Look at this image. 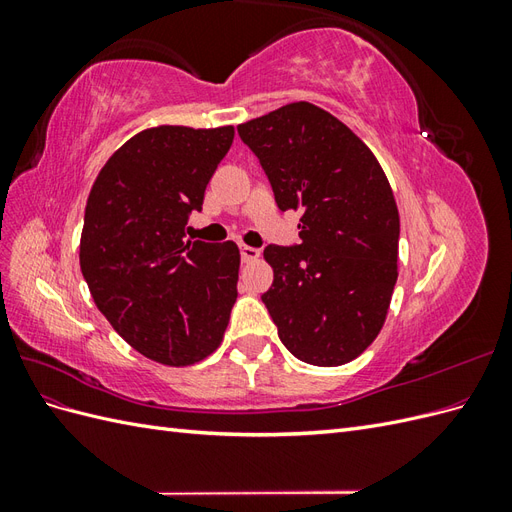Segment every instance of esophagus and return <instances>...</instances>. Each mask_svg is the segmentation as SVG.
<instances>
[{"label":"esophagus","mask_w":512,"mask_h":512,"mask_svg":"<svg viewBox=\"0 0 512 512\" xmlns=\"http://www.w3.org/2000/svg\"><path fill=\"white\" fill-rule=\"evenodd\" d=\"M258 256H260V250H256V247H250V245H241V260H243V262L256 260Z\"/></svg>","instance_id":"obj_1"}]
</instances>
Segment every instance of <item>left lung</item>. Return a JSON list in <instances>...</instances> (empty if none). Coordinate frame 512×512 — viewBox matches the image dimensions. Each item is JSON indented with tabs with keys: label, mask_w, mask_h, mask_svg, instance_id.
<instances>
[{
	"label": "left lung",
	"mask_w": 512,
	"mask_h": 512,
	"mask_svg": "<svg viewBox=\"0 0 512 512\" xmlns=\"http://www.w3.org/2000/svg\"><path fill=\"white\" fill-rule=\"evenodd\" d=\"M282 211L301 209V243L267 245L262 303L282 344L320 367L356 359L378 337L397 282L399 213L374 153L342 121L292 102L241 123Z\"/></svg>",
	"instance_id": "left-lung-1"
}]
</instances>
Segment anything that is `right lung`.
I'll return each instance as SVG.
<instances>
[{
    "mask_svg": "<svg viewBox=\"0 0 512 512\" xmlns=\"http://www.w3.org/2000/svg\"><path fill=\"white\" fill-rule=\"evenodd\" d=\"M232 138V126L138 132L87 198L79 258L91 297L134 350L162 365L209 356L237 301L239 247L185 241Z\"/></svg>",
    "mask_w": 512,
    "mask_h": 512,
    "instance_id": "obj_1",
    "label": "right lung"
}]
</instances>
